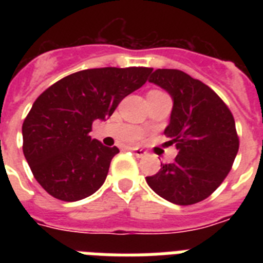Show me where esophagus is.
I'll return each mask as SVG.
<instances>
[{
	"label": "esophagus",
	"instance_id": "1",
	"mask_svg": "<svg viewBox=\"0 0 263 263\" xmlns=\"http://www.w3.org/2000/svg\"><path fill=\"white\" fill-rule=\"evenodd\" d=\"M129 150L131 152H134V154H135L136 157H139V158H142V157H144L147 153L144 152L143 148H139V147H129Z\"/></svg>",
	"mask_w": 263,
	"mask_h": 263
}]
</instances>
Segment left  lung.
<instances>
[{
	"instance_id": "obj_1",
	"label": "left lung",
	"mask_w": 263,
	"mask_h": 263,
	"mask_svg": "<svg viewBox=\"0 0 263 263\" xmlns=\"http://www.w3.org/2000/svg\"><path fill=\"white\" fill-rule=\"evenodd\" d=\"M148 82L172 97L171 123L164 134L179 154L146 181L172 203H198L220 187L232 168L239 152L235 119L212 88L185 72L157 69Z\"/></svg>"
}]
</instances>
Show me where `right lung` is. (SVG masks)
Returning a JSON list of instances; mask_svg holds the SVG:
<instances>
[{"mask_svg":"<svg viewBox=\"0 0 263 263\" xmlns=\"http://www.w3.org/2000/svg\"><path fill=\"white\" fill-rule=\"evenodd\" d=\"M153 68H94L63 78L34 102L23 123V153L47 194L75 202L98 191L119 148L88 135L94 120L110 117Z\"/></svg>","mask_w":263,"mask_h":263,"instance_id":"add662e5","label":"right lung"}]
</instances>
